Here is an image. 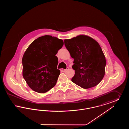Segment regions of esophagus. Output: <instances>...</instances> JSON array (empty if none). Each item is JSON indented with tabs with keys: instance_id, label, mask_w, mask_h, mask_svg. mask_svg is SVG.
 I'll return each instance as SVG.
<instances>
[{
	"instance_id": "obj_1",
	"label": "esophagus",
	"mask_w": 129,
	"mask_h": 129,
	"mask_svg": "<svg viewBox=\"0 0 129 129\" xmlns=\"http://www.w3.org/2000/svg\"><path fill=\"white\" fill-rule=\"evenodd\" d=\"M68 69H69L68 68H67V69H60V71H61V72H66V70H67Z\"/></svg>"
}]
</instances>
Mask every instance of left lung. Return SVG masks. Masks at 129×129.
<instances>
[{
  "label": "left lung",
  "mask_w": 129,
  "mask_h": 129,
  "mask_svg": "<svg viewBox=\"0 0 129 129\" xmlns=\"http://www.w3.org/2000/svg\"><path fill=\"white\" fill-rule=\"evenodd\" d=\"M66 48L74 59L72 68L74 84L87 89L97 86L103 79L106 60L101 46L95 40L86 35L65 40Z\"/></svg>",
  "instance_id": "obj_1"
}]
</instances>
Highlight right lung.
<instances>
[{
	"mask_svg": "<svg viewBox=\"0 0 129 129\" xmlns=\"http://www.w3.org/2000/svg\"><path fill=\"white\" fill-rule=\"evenodd\" d=\"M63 41L49 35L39 37L26 50L22 58L23 76L31 88L45 93L55 86L60 74L55 55Z\"/></svg>",
	"mask_w": 129,
	"mask_h": 129,
	"instance_id": "1",
	"label": "right lung"
}]
</instances>
